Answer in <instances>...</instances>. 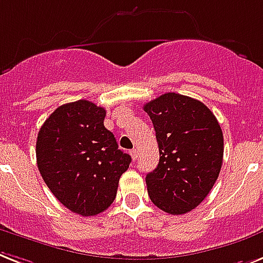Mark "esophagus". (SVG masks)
<instances>
[{
  "instance_id": "34e87169",
  "label": "esophagus",
  "mask_w": 263,
  "mask_h": 263,
  "mask_svg": "<svg viewBox=\"0 0 263 263\" xmlns=\"http://www.w3.org/2000/svg\"><path fill=\"white\" fill-rule=\"evenodd\" d=\"M130 155H132V159L136 160V159L138 157V151L137 149H132V151H130Z\"/></svg>"
}]
</instances>
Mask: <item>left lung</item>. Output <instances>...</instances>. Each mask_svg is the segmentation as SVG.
Returning a JSON list of instances; mask_svg holds the SVG:
<instances>
[{"mask_svg":"<svg viewBox=\"0 0 263 263\" xmlns=\"http://www.w3.org/2000/svg\"><path fill=\"white\" fill-rule=\"evenodd\" d=\"M152 121L160 160L145 180L149 198L170 215H184L209 194L222 164L224 138L202 102L168 92L144 106Z\"/></svg>","mask_w":263,"mask_h":263,"instance_id":"obj_1","label":"left lung"}]
</instances>
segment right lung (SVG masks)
<instances>
[{"mask_svg": "<svg viewBox=\"0 0 263 263\" xmlns=\"http://www.w3.org/2000/svg\"><path fill=\"white\" fill-rule=\"evenodd\" d=\"M106 110L88 100L62 104L42 125L36 163L47 187L69 211L95 216L114 202L132 157L104 127Z\"/></svg>", "mask_w": 263, "mask_h": 263, "instance_id": "right-lung-1", "label": "right lung"}]
</instances>
